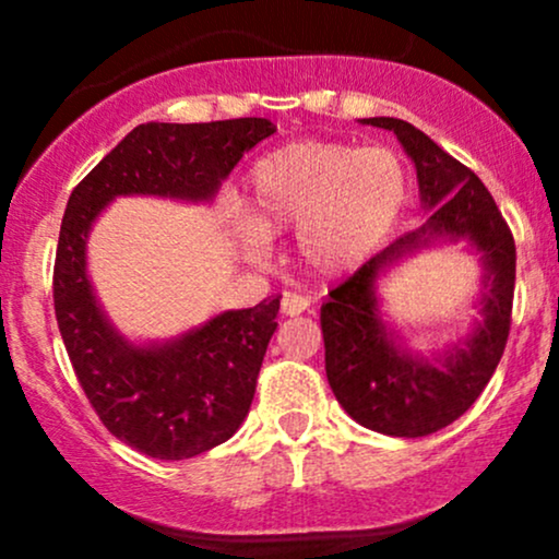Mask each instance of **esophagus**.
Wrapping results in <instances>:
<instances>
[{"label": "esophagus", "mask_w": 559, "mask_h": 559, "mask_svg": "<svg viewBox=\"0 0 559 559\" xmlns=\"http://www.w3.org/2000/svg\"><path fill=\"white\" fill-rule=\"evenodd\" d=\"M305 310H310V299L301 297V294L284 292V297H281V312H284V316L294 318V316H301Z\"/></svg>", "instance_id": "esophagus-1"}]
</instances>
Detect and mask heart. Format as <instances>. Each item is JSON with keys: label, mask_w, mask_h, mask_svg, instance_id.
<instances>
[{"label": "heart", "mask_w": 559, "mask_h": 559, "mask_svg": "<svg viewBox=\"0 0 559 559\" xmlns=\"http://www.w3.org/2000/svg\"><path fill=\"white\" fill-rule=\"evenodd\" d=\"M407 199L396 152L346 141H294L254 163L243 236L265 247L267 234L297 228V252L316 275L352 271L394 226Z\"/></svg>", "instance_id": "heart-1"}]
</instances>
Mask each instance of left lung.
<instances>
[{
    "label": "left lung",
    "mask_w": 559,
    "mask_h": 559,
    "mask_svg": "<svg viewBox=\"0 0 559 559\" xmlns=\"http://www.w3.org/2000/svg\"><path fill=\"white\" fill-rule=\"evenodd\" d=\"M394 131L418 170L428 221L391 241L331 288L320 307L325 376L346 413L386 436L418 439L447 428L478 400L510 336L515 241L480 178L400 118H362ZM471 240L485 262L481 323L463 345L426 358L409 353L380 316L374 286L391 264L433 242Z\"/></svg>",
    "instance_id": "obj_1"
}]
</instances>
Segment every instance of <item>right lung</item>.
<instances>
[{
  "label": "right lung",
  "instance_id": "right-lung-1",
  "mask_svg": "<svg viewBox=\"0 0 559 559\" xmlns=\"http://www.w3.org/2000/svg\"><path fill=\"white\" fill-rule=\"evenodd\" d=\"M265 118L141 123L68 199L55 258V316L83 394L105 428L136 452L189 460L239 431L281 297L228 310L163 344H133L107 320L86 273L88 230L115 197L210 202L262 139Z\"/></svg>",
  "mask_w": 559,
  "mask_h": 559
}]
</instances>
